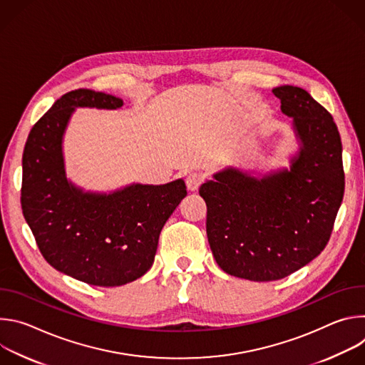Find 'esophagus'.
<instances>
[{"label":"esophagus","instance_id":"obj_1","mask_svg":"<svg viewBox=\"0 0 365 365\" xmlns=\"http://www.w3.org/2000/svg\"><path fill=\"white\" fill-rule=\"evenodd\" d=\"M203 179H205V176H203V173H200V172H192V173H189L187 178H186V186H187V189H189L190 192L197 190V187L202 185Z\"/></svg>","mask_w":365,"mask_h":365}]
</instances>
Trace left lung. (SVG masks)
Returning a JSON list of instances; mask_svg holds the SVG:
<instances>
[{
	"instance_id": "8db88e82",
	"label": "left lung",
	"mask_w": 365,
	"mask_h": 365,
	"mask_svg": "<svg viewBox=\"0 0 365 365\" xmlns=\"http://www.w3.org/2000/svg\"><path fill=\"white\" fill-rule=\"evenodd\" d=\"M297 150L267 173L228 166L199 187L218 266L252 282L283 279L327 247L342 202V144L332 115L302 88L273 89Z\"/></svg>"
}]
</instances>
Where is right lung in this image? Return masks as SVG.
Wrapping results in <instances>:
<instances>
[{
    "label": "right lung",
    "mask_w": 365,
    "mask_h": 365,
    "mask_svg": "<svg viewBox=\"0 0 365 365\" xmlns=\"http://www.w3.org/2000/svg\"><path fill=\"white\" fill-rule=\"evenodd\" d=\"M114 95L76 89L59 98L31 128L23 153L21 207L40 252L79 282L123 286L153 266L159 237L187 195L183 179L92 192L66 176L63 138L76 108L118 110Z\"/></svg>",
    "instance_id": "add662e5"
}]
</instances>
